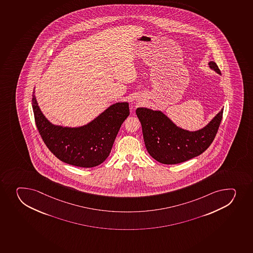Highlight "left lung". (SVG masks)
<instances>
[{
  "label": "left lung",
  "mask_w": 253,
  "mask_h": 253,
  "mask_svg": "<svg viewBox=\"0 0 253 253\" xmlns=\"http://www.w3.org/2000/svg\"><path fill=\"white\" fill-rule=\"evenodd\" d=\"M210 68L221 74L218 65L210 62ZM221 110L205 128L189 132L178 128L160 111L138 108L146 148L152 158L163 164L184 163L200 155L213 143L223 119Z\"/></svg>",
  "instance_id": "8db88e82"
}]
</instances>
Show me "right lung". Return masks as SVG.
I'll return each mask as SVG.
<instances>
[{"mask_svg":"<svg viewBox=\"0 0 253 253\" xmlns=\"http://www.w3.org/2000/svg\"><path fill=\"white\" fill-rule=\"evenodd\" d=\"M32 107L36 127L47 148L63 163L80 168L96 167L108 158L121 125L129 115L128 103H116L85 126L63 128L48 122L34 94Z\"/></svg>","mask_w":253,"mask_h":253,"instance_id":"obj_1","label":"right lung"}]
</instances>
